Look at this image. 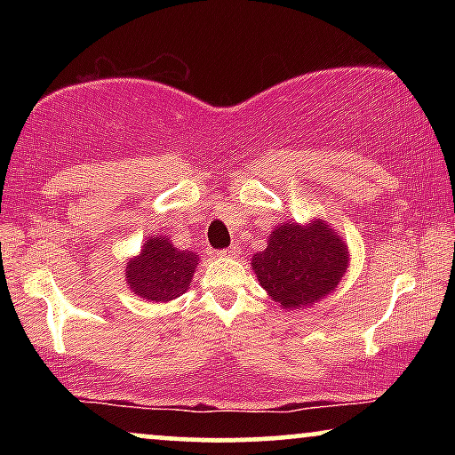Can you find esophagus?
<instances>
[{
    "mask_svg": "<svg viewBox=\"0 0 455 455\" xmlns=\"http://www.w3.org/2000/svg\"><path fill=\"white\" fill-rule=\"evenodd\" d=\"M217 254H220V257H238V254H240V248H238V244H232V246H229V248H223V251H220V252H217Z\"/></svg>",
    "mask_w": 455,
    "mask_h": 455,
    "instance_id": "esophagus-1",
    "label": "esophagus"
}]
</instances>
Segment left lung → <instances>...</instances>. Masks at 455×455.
<instances>
[{"label":"left lung","instance_id":"left-lung-1","mask_svg":"<svg viewBox=\"0 0 455 455\" xmlns=\"http://www.w3.org/2000/svg\"><path fill=\"white\" fill-rule=\"evenodd\" d=\"M350 254L346 242L323 220L273 228L269 244L252 257V269L279 307L308 308L338 288Z\"/></svg>","mask_w":455,"mask_h":455}]
</instances>
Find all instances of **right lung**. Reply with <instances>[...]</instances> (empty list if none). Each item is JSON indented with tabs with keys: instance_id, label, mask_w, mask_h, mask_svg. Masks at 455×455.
<instances>
[{
	"instance_id": "1",
	"label": "right lung",
	"mask_w": 455,
	"mask_h": 455,
	"mask_svg": "<svg viewBox=\"0 0 455 455\" xmlns=\"http://www.w3.org/2000/svg\"><path fill=\"white\" fill-rule=\"evenodd\" d=\"M198 254L180 251L167 235H148L139 257L126 263V283L148 302H170L188 290Z\"/></svg>"
}]
</instances>
